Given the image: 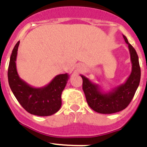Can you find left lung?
Listing matches in <instances>:
<instances>
[{
    "label": "left lung",
    "instance_id": "1",
    "mask_svg": "<svg viewBox=\"0 0 147 147\" xmlns=\"http://www.w3.org/2000/svg\"><path fill=\"white\" fill-rule=\"evenodd\" d=\"M130 54L132 71L125 83L115 88L111 91H102L99 85L93 84L85 76L82 78V89L90 107L102 114H111L121 111L129 105L139 85L141 80L138 57L135 49L129 43L127 37L123 35Z\"/></svg>",
    "mask_w": 147,
    "mask_h": 147
}]
</instances>
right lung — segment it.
<instances>
[{"mask_svg": "<svg viewBox=\"0 0 147 147\" xmlns=\"http://www.w3.org/2000/svg\"><path fill=\"white\" fill-rule=\"evenodd\" d=\"M18 41L12 50L8 68L9 85L15 98L22 107L31 114L49 116L56 113L62 105L61 95L69 79L67 74L56 76L49 85L34 88L21 80L17 71L16 59Z\"/></svg>", "mask_w": 147, "mask_h": 147, "instance_id": "right-lung-1", "label": "right lung"}]
</instances>
